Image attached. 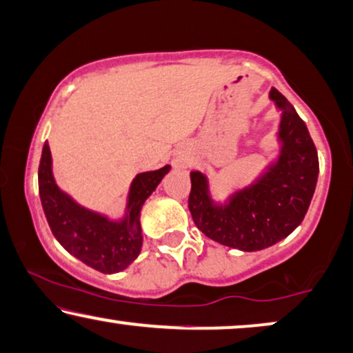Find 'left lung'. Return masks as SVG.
Returning <instances> with one entry per match:
<instances>
[{
	"label": "left lung",
	"mask_w": 353,
	"mask_h": 353,
	"mask_svg": "<svg viewBox=\"0 0 353 353\" xmlns=\"http://www.w3.org/2000/svg\"><path fill=\"white\" fill-rule=\"evenodd\" d=\"M270 98L283 112L281 153L253 184L218 203L206 174L190 172L189 210L195 225L211 241L242 252L274 245L299 228L318 181V153L307 125L283 93L271 88Z\"/></svg>",
	"instance_id": "1"
}]
</instances>
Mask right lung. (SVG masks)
Here are the masks:
<instances>
[{
	"mask_svg": "<svg viewBox=\"0 0 353 353\" xmlns=\"http://www.w3.org/2000/svg\"><path fill=\"white\" fill-rule=\"evenodd\" d=\"M171 166L140 172L130 184L124 216L111 219L106 214L79 205L56 184L51 169L48 142L43 145L39 166V192L51 232L70 255L93 270L112 274L125 270L142 250L140 211Z\"/></svg>",
	"mask_w": 353,
	"mask_h": 353,
	"instance_id": "add662e5",
	"label": "right lung"
}]
</instances>
